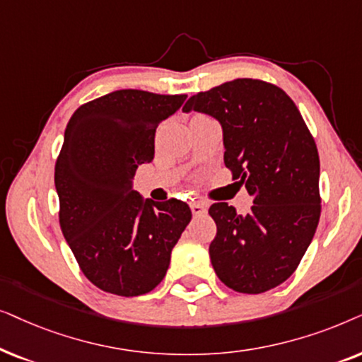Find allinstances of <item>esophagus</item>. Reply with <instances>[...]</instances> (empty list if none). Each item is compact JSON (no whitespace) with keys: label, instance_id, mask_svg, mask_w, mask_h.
Instances as JSON below:
<instances>
[{"label":"esophagus","instance_id":"esophagus-1","mask_svg":"<svg viewBox=\"0 0 362 362\" xmlns=\"http://www.w3.org/2000/svg\"><path fill=\"white\" fill-rule=\"evenodd\" d=\"M190 209H192V214H194L195 216L206 214V205L204 204V202H194V204L190 205Z\"/></svg>","mask_w":362,"mask_h":362}]
</instances>
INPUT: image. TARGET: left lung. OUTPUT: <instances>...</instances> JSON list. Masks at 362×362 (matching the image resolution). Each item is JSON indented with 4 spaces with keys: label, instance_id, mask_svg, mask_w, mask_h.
I'll return each instance as SVG.
<instances>
[{
    "label": "left lung",
    "instance_id": "8db88e82",
    "mask_svg": "<svg viewBox=\"0 0 362 362\" xmlns=\"http://www.w3.org/2000/svg\"><path fill=\"white\" fill-rule=\"evenodd\" d=\"M223 129L225 165L253 197L252 210L216 202L210 259L231 290L258 295L295 273L321 215L320 156L296 104L278 86L235 79L187 100Z\"/></svg>",
    "mask_w": 362,
    "mask_h": 362
}]
</instances>
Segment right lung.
<instances>
[{"label":"right lung","mask_w":362,"mask_h":362,"mask_svg":"<svg viewBox=\"0 0 362 362\" xmlns=\"http://www.w3.org/2000/svg\"><path fill=\"white\" fill-rule=\"evenodd\" d=\"M185 99L120 89L83 104L67 122L54 168L59 225L81 272L105 293L152 291L192 218L185 202L142 200L132 189L137 167L153 158L158 124Z\"/></svg>","instance_id":"add662e5"}]
</instances>
